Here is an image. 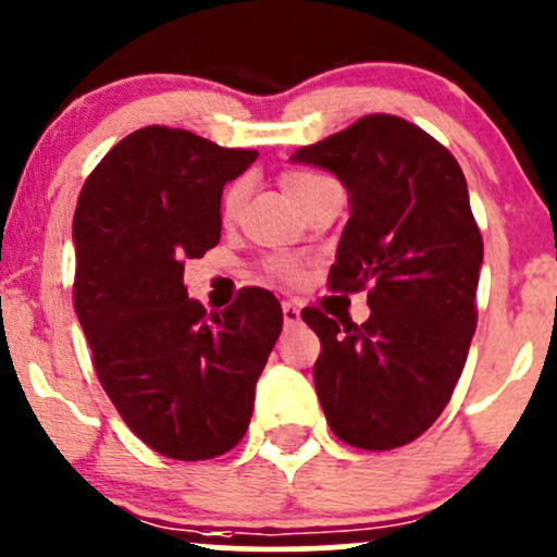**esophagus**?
<instances>
[{
	"mask_svg": "<svg viewBox=\"0 0 557 557\" xmlns=\"http://www.w3.org/2000/svg\"><path fill=\"white\" fill-rule=\"evenodd\" d=\"M281 312H284L286 326H295V323H299V305L297 302H281Z\"/></svg>",
	"mask_w": 557,
	"mask_h": 557,
	"instance_id": "obj_1",
	"label": "esophagus"
}]
</instances>
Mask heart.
<instances>
[{
	"label": "heart",
	"instance_id": "b5f03b06",
	"mask_svg": "<svg viewBox=\"0 0 557 557\" xmlns=\"http://www.w3.org/2000/svg\"><path fill=\"white\" fill-rule=\"evenodd\" d=\"M278 184L281 189H284V195L289 197V202L299 210L312 195H318L323 186H329L331 181L326 176H321V173L308 171V168H286V171H281ZM242 199H245V186L236 181V184H231L228 189L223 191V199H221L223 221H234L236 212L242 208ZM265 268L268 273H273L276 278L286 281V284H297V281L302 278V265H299L295 258H271L265 262Z\"/></svg>",
	"mask_w": 557,
	"mask_h": 557
}]
</instances>
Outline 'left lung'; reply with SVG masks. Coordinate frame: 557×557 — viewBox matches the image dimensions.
<instances>
[{
  "label": "left lung",
  "instance_id": "1",
  "mask_svg": "<svg viewBox=\"0 0 557 557\" xmlns=\"http://www.w3.org/2000/svg\"><path fill=\"white\" fill-rule=\"evenodd\" d=\"M295 162L326 168L349 191L329 289H368L352 323L305 308L321 339L312 379L331 431L360 449L418 440L453 397L476 331L484 258L466 176L453 152L405 117L373 112Z\"/></svg>",
  "mask_w": 557,
  "mask_h": 557
}]
</instances>
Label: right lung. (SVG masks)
<instances>
[{
	"instance_id": "1",
	"label": "right lung",
	"mask_w": 557,
	"mask_h": 557,
	"mask_svg": "<svg viewBox=\"0 0 557 557\" xmlns=\"http://www.w3.org/2000/svg\"><path fill=\"white\" fill-rule=\"evenodd\" d=\"M258 158L184 128L147 126L99 160L73 215V305L94 371L126 426L173 460L242 442L284 312L245 286L208 312L186 297V260L221 239V195Z\"/></svg>"
}]
</instances>
